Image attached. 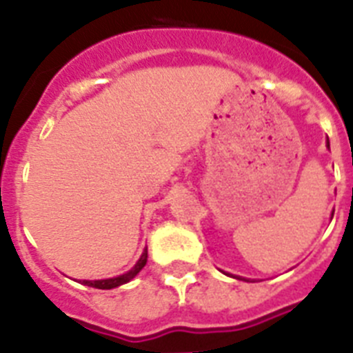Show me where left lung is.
<instances>
[{
  "label": "left lung",
  "mask_w": 353,
  "mask_h": 353,
  "mask_svg": "<svg viewBox=\"0 0 353 353\" xmlns=\"http://www.w3.org/2000/svg\"><path fill=\"white\" fill-rule=\"evenodd\" d=\"M327 148H329V139H327ZM332 215H334V212H332ZM233 277V276H232ZM236 279H242V281H248V279H245V277H240V276H235Z\"/></svg>",
  "instance_id": "8db88e82"
}]
</instances>
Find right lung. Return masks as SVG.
Returning a JSON list of instances; mask_svg holds the SVG:
<instances>
[{
    "label": "right lung",
    "mask_w": 353,
    "mask_h": 353,
    "mask_svg": "<svg viewBox=\"0 0 353 353\" xmlns=\"http://www.w3.org/2000/svg\"><path fill=\"white\" fill-rule=\"evenodd\" d=\"M146 260H148V251L145 249L141 256H139V260L136 261V265H134L129 272L121 274V276H117V277H109V279H95V281H88V279H83V281H79V283H81V285H84V286H92V288H99V290L118 288V286L125 285V283H129L130 279H134V277L138 276L139 270H141L143 267L146 265Z\"/></svg>",
    "instance_id": "1"
}]
</instances>
